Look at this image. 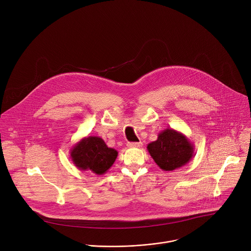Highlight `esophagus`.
Instances as JSON below:
<instances>
[{
    "label": "esophagus",
    "mask_w": 251,
    "mask_h": 251,
    "mask_svg": "<svg viewBox=\"0 0 251 251\" xmlns=\"http://www.w3.org/2000/svg\"><path fill=\"white\" fill-rule=\"evenodd\" d=\"M127 146L133 147V148H139V147H142V142H128Z\"/></svg>",
    "instance_id": "obj_1"
}]
</instances>
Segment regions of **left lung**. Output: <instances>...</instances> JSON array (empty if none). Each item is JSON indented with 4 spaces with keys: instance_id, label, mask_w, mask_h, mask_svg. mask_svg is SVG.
Instances as JSON below:
<instances>
[{
    "instance_id": "left-lung-1",
    "label": "left lung",
    "mask_w": 251,
    "mask_h": 251,
    "mask_svg": "<svg viewBox=\"0 0 251 251\" xmlns=\"http://www.w3.org/2000/svg\"><path fill=\"white\" fill-rule=\"evenodd\" d=\"M147 150L163 171L179 169L195 155L191 141L183 133L170 127L160 131L157 140L147 145Z\"/></svg>"
}]
</instances>
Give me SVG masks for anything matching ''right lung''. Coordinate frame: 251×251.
Wrapping results in <instances>:
<instances>
[{
    "label": "right lung",
    "mask_w": 251,
    "mask_h": 251,
    "mask_svg": "<svg viewBox=\"0 0 251 251\" xmlns=\"http://www.w3.org/2000/svg\"><path fill=\"white\" fill-rule=\"evenodd\" d=\"M118 157V151L107 146L99 136L80 139L71 149V158L80 171H89L101 176L108 172Z\"/></svg>",
    "instance_id": "right-lung-1"
}]
</instances>
